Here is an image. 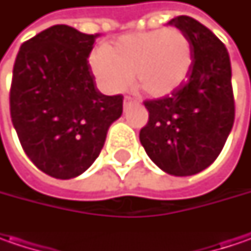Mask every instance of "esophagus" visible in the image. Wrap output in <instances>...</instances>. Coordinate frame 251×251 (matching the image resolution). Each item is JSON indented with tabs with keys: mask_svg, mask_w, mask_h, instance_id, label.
<instances>
[{
	"mask_svg": "<svg viewBox=\"0 0 251 251\" xmlns=\"http://www.w3.org/2000/svg\"><path fill=\"white\" fill-rule=\"evenodd\" d=\"M131 103H134V99L131 96H124V109H127Z\"/></svg>",
	"mask_w": 251,
	"mask_h": 251,
	"instance_id": "obj_1",
	"label": "esophagus"
}]
</instances>
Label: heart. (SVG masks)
Here are the masks:
<instances>
[{"label": "heart", "mask_w": 251, "mask_h": 251, "mask_svg": "<svg viewBox=\"0 0 251 251\" xmlns=\"http://www.w3.org/2000/svg\"><path fill=\"white\" fill-rule=\"evenodd\" d=\"M193 67V47L177 27L124 34L91 54V68L109 92L130 85L150 98H163L187 79Z\"/></svg>", "instance_id": "heart-1"}]
</instances>
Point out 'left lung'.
<instances>
[{
	"mask_svg": "<svg viewBox=\"0 0 251 251\" xmlns=\"http://www.w3.org/2000/svg\"><path fill=\"white\" fill-rule=\"evenodd\" d=\"M169 25L188 37L193 67L172 95L144 101L150 117L140 141L162 170L191 176L217 159L233 127L232 68L225 44L204 25L184 15Z\"/></svg>",
	"mask_w": 251,
	"mask_h": 251,
	"instance_id": "8db88e82",
	"label": "left lung"
}]
</instances>
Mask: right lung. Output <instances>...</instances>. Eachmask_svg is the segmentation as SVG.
<instances>
[{"label":"right lung","mask_w":251,"mask_h":251,"mask_svg":"<svg viewBox=\"0 0 251 251\" xmlns=\"http://www.w3.org/2000/svg\"><path fill=\"white\" fill-rule=\"evenodd\" d=\"M100 34L55 25L16 55L9 110L27 158L55 178L79 176L99 156L123 113V95L98 91L88 57Z\"/></svg>","instance_id":"1"}]
</instances>
